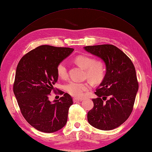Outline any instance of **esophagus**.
Masks as SVG:
<instances>
[{
  "instance_id": "esophagus-1",
  "label": "esophagus",
  "mask_w": 152,
  "mask_h": 152,
  "mask_svg": "<svg viewBox=\"0 0 152 152\" xmlns=\"http://www.w3.org/2000/svg\"><path fill=\"white\" fill-rule=\"evenodd\" d=\"M82 99H79V98H74L73 99V101L74 102H79V101H82Z\"/></svg>"
}]
</instances>
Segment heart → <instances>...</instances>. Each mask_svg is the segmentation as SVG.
Returning <instances> with one entry per match:
<instances>
[{
  "mask_svg": "<svg viewBox=\"0 0 152 152\" xmlns=\"http://www.w3.org/2000/svg\"><path fill=\"white\" fill-rule=\"evenodd\" d=\"M74 62L85 69V76L91 81L99 83L102 81L106 74V68L104 63L101 60L89 56H78L74 58ZM57 76L61 79L67 78L69 73L66 64L60 62L56 67ZM91 85L89 82H78L71 80L64 86V89L70 95L76 97L83 96L85 91H88Z\"/></svg>",
  "mask_w": 152,
  "mask_h": 152,
  "instance_id": "1",
  "label": "heart"
}]
</instances>
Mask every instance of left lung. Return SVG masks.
Masks as SVG:
<instances>
[{"label": "left lung", "mask_w": 152, "mask_h": 152, "mask_svg": "<svg viewBox=\"0 0 152 152\" xmlns=\"http://www.w3.org/2000/svg\"><path fill=\"white\" fill-rule=\"evenodd\" d=\"M104 61L106 72L95 92L93 108L88 113L89 124L96 129L110 131L127 120L133 110L138 89L134 64L130 58L116 46L102 44L84 47Z\"/></svg>", "instance_id": "1"}]
</instances>
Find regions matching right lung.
<instances>
[{
  "label": "right lung",
  "instance_id": "right-lung-1",
  "mask_svg": "<svg viewBox=\"0 0 152 152\" xmlns=\"http://www.w3.org/2000/svg\"><path fill=\"white\" fill-rule=\"evenodd\" d=\"M72 48L40 46L22 57L16 69L13 86L21 114L36 129L53 133L66 125L70 106L73 104L69 94L56 92V67L73 51ZM63 95L54 103L49 101L50 93Z\"/></svg>",
  "mask_w": 152,
  "mask_h": 152
}]
</instances>
